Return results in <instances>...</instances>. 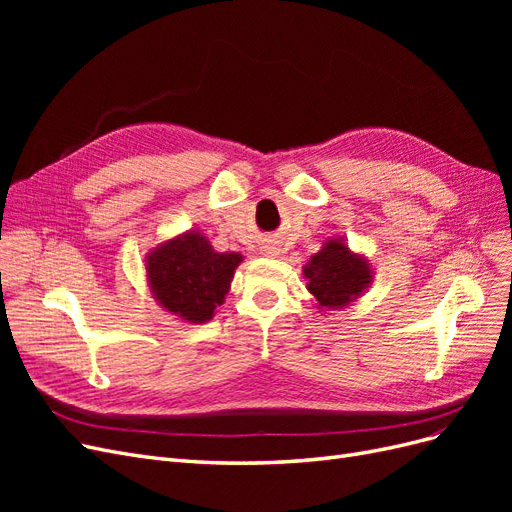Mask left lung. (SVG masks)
<instances>
[{
  "label": "left lung",
  "mask_w": 512,
  "mask_h": 512,
  "mask_svg": "<svg viewBox=\"0 0 512 512\" xmlns=\"http://www.w3.org/2000/svg\"><path fill=\"white\" fill-rule=\"evenodd\" d=\"M303 275L318 309L327 312L361 299L374 280V269L363 254L350 250L344 237H329L322 250L307 260Z\"/></svg>",
  "instance_id": "left-lung-1"
}]
</instances>
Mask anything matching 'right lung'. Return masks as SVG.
I'll return each mask as SVG.
<instances>
[{
	"mask_svg": "<svg viewBox=\"0 0 512 512\" xmlns=\"http://www.w3.org/2000/svg\"><path fill=\"white\" fill-rule=\"evenodd\" d=\"M239 262V252H215L198 228L185 230L149 250L147 284L166 312L183 322L203 324L224 303Z\"/></svg>",
	"mask_w": 512,
	"mask_h": 512,
	"instance_id": "right-lung-1",
	"label": "right lung"
}]
</instances>
